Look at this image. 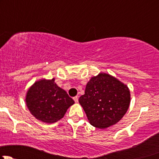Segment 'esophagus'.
<instances>
[{
    "label": "esophagus",
    "instance_id": "esophagus-1",
    "mask_svg": "<svg viewBox=\"0 0 159 159\" xmlns=\"http://www.w3.org/2000/svg\"><path fill=\"white\" fill-rule=\"evenodd\" d=\"M74 101H75L76 103H78V96H75V97H74Z\"/></svg>",
    "mask_w": 159,
    "mask_h": 159
}]
</instances>
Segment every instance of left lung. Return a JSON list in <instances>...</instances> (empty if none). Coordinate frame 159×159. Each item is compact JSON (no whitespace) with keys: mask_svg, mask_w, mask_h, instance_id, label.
<instances>
[{"mask_svg":"<svg viewBox=\"0 0 159 159\" xmlns=\"http://www.w3.org/2000/svg\"><path fill=\"white\" fill-rule=\"evenodd\" d=\"M131 102L130 90L126 84L107 73L91 77L86 84L79 103L89 123L98 129H106L123 118Z\"/></svg>","mask_w":159,"mask_h":159,"instance_id":"left-lung-1","label":"left lung"}]
</instances>
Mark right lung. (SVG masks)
Returning <instances> with one entry per match:
<instances>
[{
    "label": "right lung",
    "mask_w": 159,
    "mask_h": 159,
    "mask_svg": "<svg viewBox=\"0 0 159 159\" xmlns=\"http://www.w3.org/2000/svg\"><path fill=\"white\" fill-rule=\"evenodd\" d=\"M54 80L42 78L35 81L25 96V102L30 114L46 124L61 119L68 108L75 104L73 99L57 85Z\"/></svg>",
    "instance_id": "add662e5"
}]
</instances>
